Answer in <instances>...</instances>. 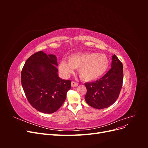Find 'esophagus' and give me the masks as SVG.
I'll return each instance as SVG.
<instances>
[{
    "label": "esophagus",
    "mask_w": 148,
    "mask_h": 148,
    "mask_svg": "<svg viewBox=\"0 0 148 148\" xmlns=\"http://www.w3.org/2000/svg\"><path fill=\"white\" fill-rule=\"evenodd\" d=\"M78 83L75 82H71V87H72V88L77 87V86H78Z\"/></svg>",
    "instance_id": "1"
}]
</instances>
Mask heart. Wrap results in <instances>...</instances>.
Masks as SVG:
<instances>
[{"label":"heart","mask_w":148,"mask_h":148,"mask_svg":"<svg viewBox=\"0 0 148 148\" xmlns=\"http://www.w3.org/2000/svg\"><path fill=\"white\" fill-rule=\"evenodd\" d=\"M69 62L62 60L59 69L64 76L73 73L74 69H78L80 78L86 82L95 81L100 78L106 72L109 61L104 53L96 52L78 53L68 57Z\"/></svg>","instance_id":"b5f03b06"}]
</instances>
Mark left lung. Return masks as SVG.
Segmentation results:
<instances>
[{
    "label": "left lung",
    "instance_id": "1",
    "mask_svg": "<svg viewBox=\"0 0 148 148\" xmlns=\"http://www.w3.org/2000/svg\"><path fill=\"white\" fill-rule=\"evenodd\" d=\"M111 69L104 77L95 82L86 83L87 89L84 99L94 108L102 109L117 101L122 87L123 65L115 54L112 57Z\"/></svg>",
    "mask_w": 148,
    "mask_h": 148
}]
</instances>
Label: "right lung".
Returning a JSON list of instances; mask_svg holds the SVG:
<instances>
[{"label": "right lung", "instance_id": "obj_1", "mask_svg": "<svg viewBox=\"0 0 148 148\" xmlns=\"http://www.w3.org/2000/svg\"><path fill=\"white\" fill-rule=\"evenodd\" d=\"M57 58L39 51L30 56L21 71V84L34 109L45 114L55 112L64 104L71 88L70 80L58 76Z\"/></svg>", "mask_w": 148, "mask_h": 148}]
</instances>
